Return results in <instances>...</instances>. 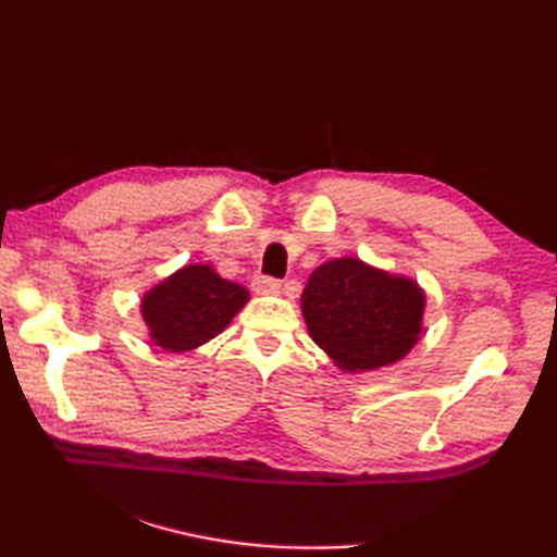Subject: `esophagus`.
<instances>
[{
  "mask_svg": "<svg viewBox=\"0 0 557 557\" xmlns=\"http://www.w3.org/2000/svg\"><path fill=\"white\" fill-rule=\"evenodd\" d=\"M280 287H282V282L280 280H275V277H268V275H258L256 280H253V289H256V294H280Z\"/></svg>",
  "mask_w": 557,
  "mask_h": 557,
  "instance_id": "1",
  "label": "esophagus"
}]
</instances>
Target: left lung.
I'll use <instances>...</instances> for the list:
<instances>
[{
	"label": "left lung",
	"instance_id": "1",
	"mask_svg": "<svg viewBox=\"0 0 557 557\" xmlns=\"http://www.w3.org/2000/svg\"><path fill=\"white\" fill-rule=\"evenodd\" d=\"M425 294L405 275L335 258L318 265L301 294L311 339L342 371H373L419 342Z\"/></svg>",
	"mask_w": 557,
	"mask_h": 557
}]
</instances>
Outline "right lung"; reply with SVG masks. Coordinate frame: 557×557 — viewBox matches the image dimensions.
Listing matches in <instances>:
<instances>
[{
    "label": "right lung",
    "instance_id": "right-lung-1",
    "mask_svg": "<svg viewBox=\"0 0 557 557\" xmlns=\"http://www.w3.org/2000/svg\"><path fill=\"white\" fill-rule=\"evenodd\" d=\"M248 301V289L210 265H184L140 299L150 339L168 351H191L218 337Z\"/></svg>",
    "mask_w": 557,
    "mask_h": 557
}]
</instances>
